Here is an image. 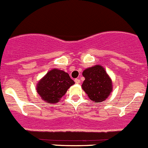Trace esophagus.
<instances>
[{
	"label": "esophagus",
	"instance_id": "obj_1",
	"mask_svg": "<svg viewBox=\"0 0 148 148\" xmlns=\"http://www.w3.org/2000/svg\"><path fill=\"white\" fill-rule=\"evenodd\" d=\"M75 83L76 84H78V83H80V79H78V78H76V79H75Z\"/></svg>",
	"mask_w": 148,
	"mask_h": 148
}]
</instances>
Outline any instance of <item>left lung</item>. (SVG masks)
I'll use <instances>...</instances> for the list:
<instances>
[{
    "instance_id": "8db88e82",
    "label": "left lung",
    "mask_w": 148,
    "mask_h": 148,
    "mask_svg": "<svg viewBox=\"0 0 148 148\" xmlns=\"http://www.w3.org/2000/svg\"><path fill=\"white\" fill-rule=\"evenodd\" d=\"M85 80L82 88L89 99L95 102L106 100L113 90L112 80L101 65H96L86 68L83 72Z\"/></svg>"
}]
</instances>
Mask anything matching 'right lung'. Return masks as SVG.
<instances>
[{"mask_svg": "<svg viewBox=\"0 0 148 148\" xmlns=\"http://www.w3.org/2000/svg\"><path fill=\"white\" fill-rule=\"evenodd\" d=\"M74 84L68 73L54 68L38 81L36 90L42 100L53 104L58 103L68 89Z\"/></svg>", "mask_w": 148, "mask_h": 148, "instance_id": "right-lung-1", "label": "right lung"}]
</instances>
